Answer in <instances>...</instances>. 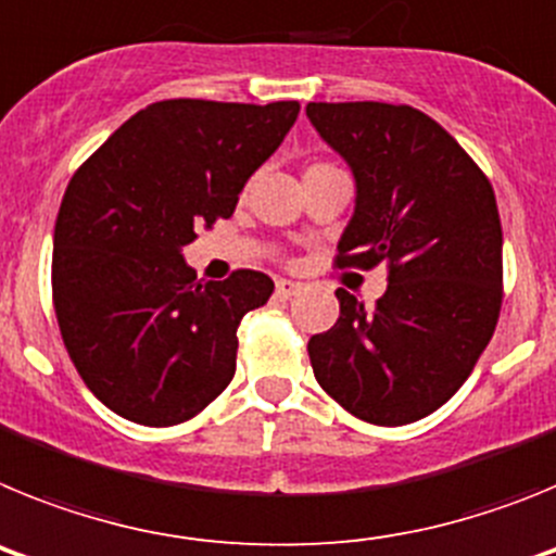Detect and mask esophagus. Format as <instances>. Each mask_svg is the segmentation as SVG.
<instances>
[{
	"instance_id": "esophagus-1",
	"label": "esophagus",
	"mask_w": 556,
	"mask_h": 556,
	"mask_svg": "<svg viewBox=\"0 0 556 556\" xmlns=\"http://www.w3.org/2000/svg\"><path fill=\"white\" fill-rule=\"evenodd\" d=\"M298 292H301V283L298 281H289V278H278V281H275V294H278V298H292V294Z\"/></svg>"
}]
</instances>
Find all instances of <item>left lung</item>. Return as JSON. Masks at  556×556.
Instances as JSON below:
<instances>
[{
  "mask_svg": "<svg viewBox=\"0 0 556 556\" xmlns=\"http://www.w3.org/2000/svg\"><path fill=\"white\" fill-rule=\"evenodd\" d=\"M306 116L356 184L337 264L387 267L372 308L337 289L339 320L308 339L314 378L358 420L415 424L465 384L498 323L493 186L409 105L308 102Z\"/></svg>",
  "mask_w": 556,
  "mask_h": 556,
  "instance_id": "1",
  "label": "left lung"
}]
</instances>
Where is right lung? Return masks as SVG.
<instances>
[{"label": "right lung", "instance_id": "add662e5", "mask_svg": "<svg viewBox=\"0 0 556 556\" xmlns=\"http://www.w3.org/2000/svg\"><path fill=\"white\" fill-rule=\"evenodd\" d=\"M298 113V102H152L68 180L52 298L68 356L111 412L175 426L230 384L236 328L275 283L255 269L200 283L184 248L233 214Z\"/></svg>", "mask_w": 556, "mask_h": 556}]
</instances>
